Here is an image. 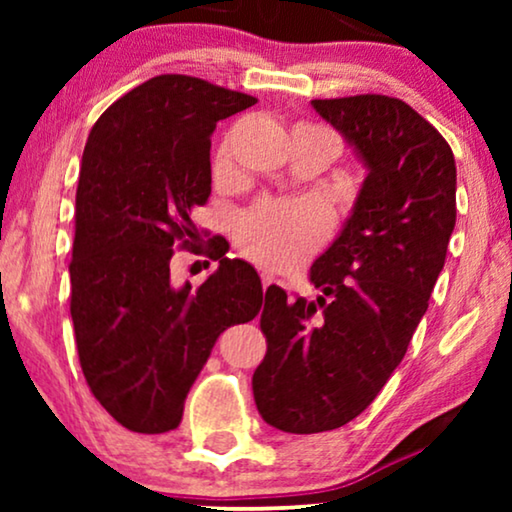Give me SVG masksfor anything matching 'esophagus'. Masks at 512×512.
<instances>
[{
  "mask_svg": "<svg viewBox=\"0 0 512 512\" xmlns=\"http://www.w3.org/2000/svg\"><path fill=\"white\" fill-rule=\"evenodd\" d=\"M261 282H263V286H270L272 282H275V275L268 270H261Z\"/></svg>",
  "mask_w": 512,
  "mask_h": 512,
  "instance_id": "34e87169",
  "label": "esophagus"
}]
</instances>
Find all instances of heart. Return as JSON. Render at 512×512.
Listing matches in <instances>:
<instances>
[{
    "label": "heart",
    "mask_w": 512,
    "mask_h": 512,
    "mask_svg": "<svg viewBox=\"0 0 512 512\" xmlns=\"http://www.w3.org/2000/svg\"><path fill=\"white\" fill-rule=\"evenodd\" d=\"M305 130L331 132L314 125H298ZM333 137V135H331ZM338 144V139L333 137ZM212 170L216 181L230 177V142L219 144L214 153ZM331 230V214L319 202H291V200H263L247 209L235 226V240L240 249L265 268H291L314 254Z\"/></svg>",
    "instance_id": "obj_1"
}]
</instances>
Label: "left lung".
I'll list each match as a JSON object with an SVG mask.
<instances>
[{
    "label": "left lung",
    "mask_w": 512,
    "mask_h": 512,
    "mask_svg": "<svg viewBox=\"0 0 512 512\" xmlns=\"http://www.w3.org/2000/svg\"><path fill=\"white\" fill-rule=\"evenodd\" d=\"M368 167L354 212L310 268L317 300L270 286L268 352L256 368L261 417L286 433L331 431L361 415L403 361L457 221L445 137L387 95L312 100Z\"/></svg>",
    "instance_id": "obj_1"
}]
</instances>
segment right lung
Segmentation results:
<instances>
[{
    "instance_id": "add662e5",
    "label": "right lung",
    "mask_w": 512,
    "mask_h": 512,
    "mask_svg": "<svg viewBox=\"0 0 512 512\" xmlns=\"http://www.w3.org/2000/svg\"><path fill=\"white\" fill-rule=\"evenodd\" d=\"M258 100L160 74L116 100L90 130L76 188L69 312L83 377L135 433L177 429L219 335L261 312L256 270L216 256L198 289L174 286L177 249L200 254L191 219L212 193V135Z\"/></svg>"
}]
</instances>
